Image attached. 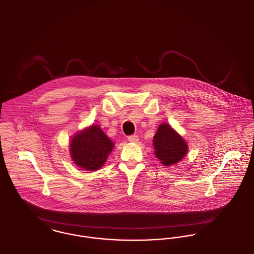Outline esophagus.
<instances>
[{
	"label": "esophagus",
	"instance_id": "obj_1",
	"mask_svg": "<svg viewBox=\"0 0 254 254\" xmlns=\"http://www.w3.org/2000/svg\"><path fill=\"white\" fill-rule=\"evenodd\" d=\"M128 140L130 141V142H137L138 141V136L136 135H129L128 136Z\"/></svg>",
	"mask_w": 254,
	"mask_h": 254
}]
</instances>
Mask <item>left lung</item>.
Listing matches in <instances>:
<instances>
[{
    "mask_svg": "<svg viewBox=\"0 0 254 254\" xmlns=\"http://www.w3.org/2000/svg\"><path fill=\"white\" fill-rule=\"evenodd\" d=\"M155 156L162 165L170 167L182 161L189 150L186 140L169 123H162L153 136Z\"/></svg>",
    "mask_w": 254,
    "mask_h": 254,
    "instance_id": "8db88e82",
    "label": "left lung"
}]
</instances>
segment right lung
Returning a JSON list of instances; mask_svg holds the SVG:
<instances>
[{
	"mask_svg": "<svg viewBox=\"0 0 254 254\" xmlns=\"http://www.w3.org/2000/svg\"><path fill=\"white\" fill-rule=\"evenodd\" d=\"M115 142L106 135L98 124H92L71 137L69 153L79 168L95 171L103 167L113 151Z\"/></svg>",
	"mask_w": 254,
	"mask_h": 254,
	"instance_id": "obj_1",
	"label": "right lung"
}]
</instances>
